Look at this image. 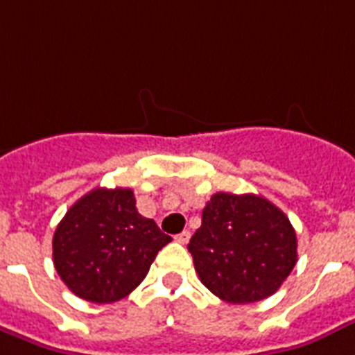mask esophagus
Returning <instances> with one entry per match:
<instances>
[{"instance_id": "obj_1", "label": "esophagus", "mask_w": 355, "mask_h": 355, "mask_svg": "<svg viewBox=\"0 0 355 355\" xmlns=\"http://www.w3.org/2000/svg\"><path fill=\"white\" fill-rule=\"evenodd\" d=\"M189 239H191V233L183 232V233H180V235H175V243L187 244V243H189Z\"/></svg>"}]
</instances>
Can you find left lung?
I'll return each mask as SVG.
<instances>
[{"instance_id": "left-lung-1", "label": "left lung", "mask_w": 355, "mask_h": 355, "mask_svg": "<svg viewBox=\"0 0 355 355\" xmlns=\"http://www.w3.org/2000/svg\"><path fill=\"white\" fill-rule=\"evenodd\" d=\"M194 268L213 295L252 304L274 295L295 268L296 233L289 218L257 194L216 192L189 243Z\"/></svg>"}]
</instances>
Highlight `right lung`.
Instances as JSON below:
<instances>
[{
	"mask_svg": "<svg viewBox=\"0 0 355 355\" xmlns=\"http://www.w3.org/2000/svg\"><path fill=\"white\" fill-rule=\"evenodd\" d=\"M131 189H94L68 209L53 235V265L73 295L94 304L125 298L172 241L135 207Z\"/></svg>",
	"mask_w": 355,
	"mask_h": 355,
	"instance_id": "obj_1",
	"label": "right lung"
}]
</instances>
